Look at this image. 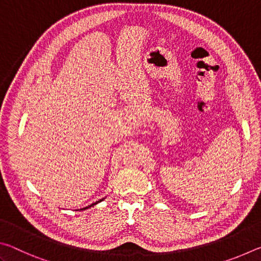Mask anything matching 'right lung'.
<instances>
[{"mask_svg":"<svg viewBox=\"0 0 261 261\" xmlns=\"http://www.w3.org/2000/svg\"><path fill=\"white\" fill-rule=\"evenodd\" d=\"M103 199H101V200H99V201H96V202H94V204H92V205H90V206H87V207H85V208H83V210H86V208H90L91 206H94L95 204H98V202H100V201H102Z\"/></svg>","mask_w":261,"mask_h":261,"instance_id":"right-lung-1","label":"right lung"}]
</instances>
